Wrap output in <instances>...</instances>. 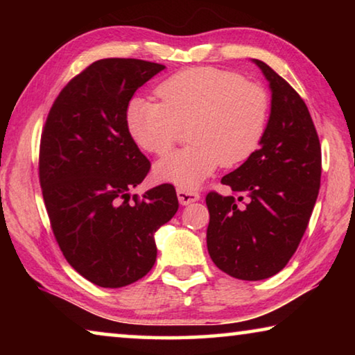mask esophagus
<instances>
[{"instance_id": "obj_1", "label": "esophagus", "mask_w": 355, "mask_h": 355, "mask_svg": "<svg viewBox=\"0 0 355 355\" xmlns=\"http://www.w3.org/2000/svg\"><path fill=\"white\" fill-rule=\"evenodd\" d=\"M177 197H178V202L182 203V205H189V203L197 202L200 199L199 192L186 189V188H178L177 189Z\"/></svg>"}]
</instances>
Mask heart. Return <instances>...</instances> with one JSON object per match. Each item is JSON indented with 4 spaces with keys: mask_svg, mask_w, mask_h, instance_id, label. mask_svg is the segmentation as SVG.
<instances>
[{
    "mask_svg": "<svg viewBox=\"0 0 355 355\" xmlns=\"http://www.w3.org/2000/svg\"><path fill=\"white\" fill-rule=\"evenodd\" d=\"M161 101L130 100L125 125L144 152L164 155L177 142L182 125L192 141L155 167L156 177L196 188L218 167L238 166L260 147L269 117V95L236 71L191 67L159 84Z\"/></svg>",
    "mask_w": 355,
    "mask_h": 355,
    "instance_id": "1",
    "label": "heart"
}]
</instances>
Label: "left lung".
Masks as SVG:
<instances>
[{
    "label": "left lung",
    "instance_id": "1",
    "mask_svg": "<svg viewBox=\"0 0 355 355\" xmlns=\"http://www.w3.org/2000/svg\"><path fill=\"white\" fill-rule=\"evenodd\" d=\"M271 116L261 146L220 180L232 196L207 194L208 254L241 280L272 277L286 266L307 230L321 184V144L305 101L268 64Z\"/></svg>",
    "mask_w": 355,
    "mask_h": 355
}]
</instances>
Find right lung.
<instances>
[{
  "label": "right lung",
  "instance_id": "1",
  "mask_svg": "<svg viewBox=\"0 0 355 355\" xmlns=\"http://www.w3.org/2000/svg\"><path fill=\"white\" fill-rule=\"evenodd\" d=\"M166 67L142 59H100L67 83L40 137L39 180L62 255L84 279L120 288L156 260L153 235L178 209L164 183L139 197L130 189L150 171L125 125L131 97Z\"/></svg>",
  "mask_w": 355,
  "mask_h": 355
}]
</instances>
